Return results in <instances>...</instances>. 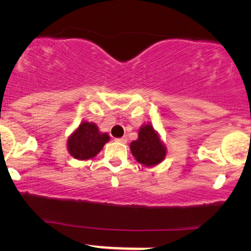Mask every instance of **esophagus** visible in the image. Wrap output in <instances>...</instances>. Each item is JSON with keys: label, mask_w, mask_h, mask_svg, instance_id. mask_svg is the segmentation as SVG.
<instances>
[{"label": "esophagus", "mask_w": 251, "mask_h": 251, "mask_svg": "<svg viewBox=\"0 0 251 251\" xmlns=\"http://www.w3.org/2000/svg\"><path fill=\"white\" fill-rule=\"evenodd\" d=\"M116 142H119V143H127V138L126 137H121V138H115Z\"/></svg>", "instance_id": "obj_1"}]
</instances>
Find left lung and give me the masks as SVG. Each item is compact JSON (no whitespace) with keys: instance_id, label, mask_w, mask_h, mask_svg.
<instances>
[{"instance_id":"left-lung-1","label":"left lung","mask_w":251,"mask_h":251,"mask_svg":"<svg viewBox=\"0 0 251 251\" xmlns=\"http://www.w3.org/2000/svg\"><path fill=\"white\" fill-rule=\"evenodd\" d=\"M130 147L136 160L146 166L156 165L165 158V147L159 140L151 125L141 127L138 140L133 141Z\"/></svg>"}]
</instances>
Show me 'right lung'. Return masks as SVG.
<instances>
[{
  "instance_id": "1",
  "label": "right lung",
  "mask_w": 251,
  "mask_h": 251,
  "mask_svg": "<svg viewBox=\"0 0 251 251\" xmlns=\"http://www.w3.org/2000/svg\"><path fill=\"white\" fill-rule=\"evenodd\" d=\"M108 141V133H100L95 124L83 121L68 140V149L74 158L86 160L97 155Z\"/></svg>"
}]
</instances>
